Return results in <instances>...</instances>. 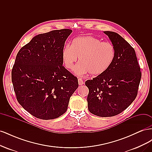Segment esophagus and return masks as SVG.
Masks as SVG:
<instances>
[{"instance_id":"esophagus-1","label":"esophagus","mask_w":152,"mask_h":152,"mask_svg":"<svg viewBox=\"0 0 152 152\" xmlns=\"http://www.w3.org/2000/svg\"><path fill=\"white\" fill-rule=\"evenodd\" d=\"M78 82H79V86H82V85H83L84 84V82H83V80H82V79H78Z\"/></svg>"}]
</instances>
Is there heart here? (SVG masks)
Masks as SVG:
<instances>
[{
  "label": "heart",
  "mask_w": 152,
  "mask_h": 152,
  "mask_svg": "<svg viewBox=\"0 0 152 152\" xmlns=\"http://www.w3.org/2000/svg\"><path fill=\"white\" fill-rule=\"evenodd\" d=\"M115 50L112 44L102 42L94 37H80L73 40L62 50V61L68 70H72L79 58V64L75 69L77 75L89 73L99 75L107 71L112 64Z\"/></svg>",
  "instance_id": "heart-1"
}]
</instances>
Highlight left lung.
Listing matches in <instances>:
<instances>
[{
    "instance_id": "8db88e82",
    "label": "left lung",
    "mask_w": 152,
    "mask_h": 152,
    "mask_svg": "<svg viewBox=\"0 0 152 152\" xmlns=\"http://www.w3.org/2000/svg\"><path fill=\"white\" fill-rule=\"evenodd\" d=\"M115 50L114 60L108 70L86 82L89 89V111L102 117L121 113L136 98L141 78L135 50L113 31H105Z\"/></svg>"
}]
</instances>
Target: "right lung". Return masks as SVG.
Segmentation results:
<instances>
[{
    "mask_svg": "<svg viewBox=\"0 0 152 152\" xmlns=\"http://www.w3.org/2000/svg\"><path fill=\"white\" fill-rule=\"evenodd\" d=\"M70 29L35 36L16 55L11 76L16 99L32 115L43 120L60 117L78 88L77 78L63 66L62 50Z\"/></svg>",
    "mask_w": 152,
    "mask_h": 152,
    "instance_id": "add662e5",
    "label": "right lung"
}]
</instances>
